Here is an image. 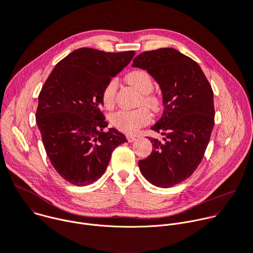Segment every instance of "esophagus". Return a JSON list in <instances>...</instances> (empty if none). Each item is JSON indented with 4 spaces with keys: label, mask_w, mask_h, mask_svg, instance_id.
Segmentation results:
<instances>
[{
    "label": "esophagus",
    "mask_w": 253,
    "mask_h": 253,
    "mask_svg": "<svg viewBox=\"0 0 253 253\" xmlns=\"http://www.w3.org/2000/svg\"><path fill=\"white\" fill-rule=\"evenodd\" d=\"M126 138H127V140H128L129 142H134V141L136 140V137H135L134 135H127Z\"/></svg>",
    "instance_id": "1"
}]
</instances>
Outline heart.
<instances>
[{"label":"heart","instance_id":"obj_1","mask_svg":"<svg viewBox=\"0 0 253 253\" xmlns=\"http://www.w3.org/2000/svg\"><path fill=\"white\" fill-rule=\"evenodd\" d=\"M127 81L135 87L142 96L144 105L149 107L151 110L157 111L159 109V101L156 97L147 95L153 89V82L149 74L145 71L135 70L127 75ZM118 87L117 79H111L106 84L102 92V101L106 108H112L115 104L116 91ZM151 121V114L146 108H138L135 110H120L110 116L111 124L121 132L127 134L136 133L141 127L149 124Z\"/></svg>","mask_w":253,"mask_h":253}]
</instances>
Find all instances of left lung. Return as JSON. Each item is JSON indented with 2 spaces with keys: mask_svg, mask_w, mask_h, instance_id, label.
Instances as JSON below:
<instances>
[{
  "mask_svg": "<svg viewBox=\"0 0 253 253\" xmlns=\"http://www.w3.org/2000/svg\"><path fill=\"white\" fill-rule=\"evenodd\" d=\"M132 67L146 70L162 93V117L151 127L153 150L138 162L142 175L157 187L184 181L196 170L214 126L213 91L200 66L172 48L140 54Z\"/></svg>",
  "mask_w": 253,
  "mask_h": 253,
  "instance_id": "left-lung-1",
  "label": "left lung"
}]
</instances>
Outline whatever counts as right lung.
Returning a JSON list of instances; mask_svg holds the SVG:
<instances>
[{
    "label": "right lung",
    "instance_id": "add662e5",
    "mask_svg": "<svg viewBox=\"0 0 253 253\" xmlns=\"http://www.w3.org/2000/svg\"><path fill=\"white\" fill-rule=\"evenodd\" d=\"M134 55L77 49L55 66L42 87L36 122L53 167L71 184L97 181L113 150L127 142L115 128L104 131L102 92Z\"/></svg>",
    "mask_w": 253,
    "mask_h": 253
}]
</instances>
